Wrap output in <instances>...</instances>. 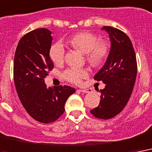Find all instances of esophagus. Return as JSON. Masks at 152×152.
Listing matches in <instances>:
<instances>
[{
    "instance_id": "obj_1",
    "label": "esophagus",
    "mask_w": 152,
    "mask_h": 152,
    "mask_svg": "<svg viewBox=\"0 0 152 152\" xmlns=\"http://www.w3.org/2000/svg\"><path fill=\"white\" fill-rule=\"evenodd\" d=\"M79 90L82 93H89L91 91V90H90V89H79Z\"/></svg>"
}]
</instances>
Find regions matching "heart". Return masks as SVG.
Segmentation results:
<instances>
[{"mask_svg":"<svg viewBox=\"0 0 152 152\" xmlns=\"http://www.w3.org/2000/svg\"><path fill=\"white\" fill-rule=\"evenodd\" d=\"M73 48L86 54V59L93 66H100L105 62L109 55L110 47L108 41L100 39L96 34L82 31L74 35L70 39ZM65 49L61 43L53 44L49 50L50 60L55 65H60L65 58ZM63 77L73 84H80L82 80L89 76L87 69L69 68L63 72Z\"/></svg>","mask_w":152,"mask_h":152,"instance_id":"obj_1","label":"heart"}]
</instances>
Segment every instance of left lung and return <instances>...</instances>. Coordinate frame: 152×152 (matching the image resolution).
Segmentation results:
<instances>
[{
    "mask_svg": "<svg viewBox=\"0 0 152 152\" xmlns=\"http://www.w3.org/2000/svg\"><path fill=\"white\" fill-rule=\"evenodd\" d=\"M111 40V50L104 66L94 77L105 84L100 89L99 105L91 114L103 120L113 118L121 113L129 102L136 82L137 62L130 39L117 28L104 26Z\"/></svg>",
    "mask_w": 152,
    "mask_h": 152,
    "instance_id": "obj_1",
    "label": "left lung"
}]
</instances>
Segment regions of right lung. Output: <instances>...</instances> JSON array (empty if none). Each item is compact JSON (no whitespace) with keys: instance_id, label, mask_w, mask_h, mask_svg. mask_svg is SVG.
<instances>
[{"instance_id":"obj_1","label":"right lung","mask_w":152,"mask_h":152,"mask_svg":"<svg viewBox=\"0 0 152 152\" xmlns=\"http://www.w3.org/2000/svg\"><path fill=\"white\" fill-rule=\"evenodd\" d=\"M50 33L47 28H38L25 34L14 56V83L19 98L28 113L43 124L59 118L67 98L75 92L67 86L53 89L45 84L44 78L54 68L49 56Z\"/></svg>"}]
</instances>
